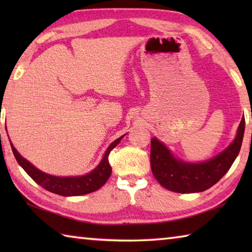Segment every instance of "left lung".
<instances>
[{
  "instance_id": "obj_1",
  "label": "left lung",
  "mask_w": 252,
  "mask_h": 252,
  "mask_svg": "<svg viewBox=\"0 0 252 252\" xmlns=\"http://www.w3.org/2000/svg\"><path fill=\"white\" fill-rule=\"evenodd\" d=\"M245 119H241L233 142L212 159L190 163L172 156L164 143L157 138L151 139V170L160 185L178 193L202 192L216 185L236 160L240 151L245 133Z\"/></svg>"
}]
</instances>
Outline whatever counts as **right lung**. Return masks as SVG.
Wrapping results in <instances>:
<instances>
[{"mask_svg": "<svg viewBox=\"0 0 252 252\" xmlns=\"http://www.w3.org/2000/svg\"><path fill=\"white\" fill-rule=\"evenodd\" d=\"M122 138L123 135L119 139L114 140L110 144L109 148L106 149L99 165L94 170H92L91 172L81 177H55L42 172L39 169L34 167L33 164L30 163L27 159H24L16 151V149L12 143L11 148L16 161L19 162V164L37 185L50 191V192L57 193L59 195H64V197H74V195L91 193L93 191H96L102 186L105 185V182L108 181V179L111 176V172H112V168H111L109 163V155L111 150L120 143Z\"/></svg>", "mask_w": 252, "mask_h": 252, "instance_id": "add662e5", "label": "right lung"}]
</instances>
